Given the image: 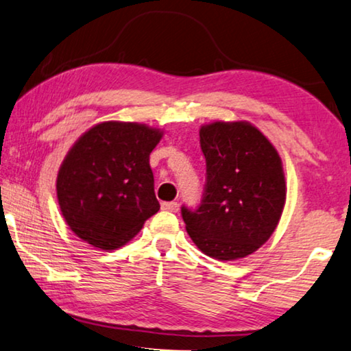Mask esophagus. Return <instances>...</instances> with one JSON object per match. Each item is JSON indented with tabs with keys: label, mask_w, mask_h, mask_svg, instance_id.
Wrapping results in <instances>:
<instances>
[{
	"label": "esophagus",
	"mask_w": 351,
	"mask_h": 351,
	"mask_svg": "<svg viewBox=\"0 0 351 351\" xmlns=\"http://www.w3.org/2000/svg\"><path fill=\"white\" fill-rule=\"evenodd\" d=\"M162 208L166 211H171V213H177L179 211V204L177 202H163Z\"/></svg>",
	"instance_id": "esophagus-1"
}]
</instances>
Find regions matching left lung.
I'll return each mask as SVG.
<instances>
[{
    "instance_id": "left-lung-1",
    "label": "left lung",
    "mask_w": 351,
    "mask_h": 351,
    "mask_svg": "<svg viewBox=\"0 0 351 351\" xmlns=\"http://www.w3.org/2000/svg\"><path fill=\"white\" fill-rule=\"evenodd\" d=\"M206 177L196 208L182 205L186 232L205 255L232 261L254 254L274 233L286 200L281 158L249 123L204 125Z\"/></svg>"
}]
</instances>
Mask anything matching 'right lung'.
I'll return each instance as SVG.
<instances>
[{
    "instance_id": "1",
    "label": "right lung",
    "mask_w": 351,
    "mask_h": 351,
    "mask_svg": "<svg viewBox=\"0 0 351 351\" xmlns=\"http://www.w3.org/2000/svg\"><path fill=\"white\" fill-rule=\"evenodd\" d=\"M160 138L145 124L108 121L76 141L57 176V199L80 239L114 250L160 210L149 166Z\"/></svg>"
}]
</instances>
